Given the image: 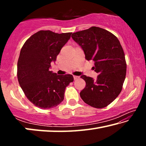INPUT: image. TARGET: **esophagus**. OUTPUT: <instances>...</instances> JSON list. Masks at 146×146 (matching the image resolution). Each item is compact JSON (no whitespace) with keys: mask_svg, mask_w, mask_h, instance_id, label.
I'll use <instances>...</instances> for the list:
<instances>
[{"mask_svg":"<svg viewBox=\"0 0 146 146\" xmlns=\"http://www.w3.org/2000/svg\"><path fill=\"white\" fill-rule=\"evenodd\" d=\"M73 78H74V80H77V79L79 78L78 76H73Z\"/></svg>","mask_w":146,"mask_h":146,"instance_id":"1","label":"esophagus"}]
</instances>
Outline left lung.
Returning a JSON list of instances; mask_svg holds the SVG:
<instances>
[{
    "label": "left lung",
    "mask_w": 146,
    "mask_h": 146,
    "mask_svg": "<svg viewBox=\"0 0 146 146\" xmlns=\"http://www.w3.org/2000/svg\"><path fill=\"white\" fill-rule=\"evenodd\" d=\"M71 37L82 49L86 60L94 61L93 69L98 74L95 80L80 76L86 83L80 97L91 107L105 108L121 92L126 75L122 46L114 35L95 26L73 33Z\"/></svg>",
    "instance_id": "8db88e82"
}]
</instances>
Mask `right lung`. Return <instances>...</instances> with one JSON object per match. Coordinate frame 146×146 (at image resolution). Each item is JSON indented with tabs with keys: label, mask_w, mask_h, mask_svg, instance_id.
<instances>
[{
	"label": "right lung",
	"mask_w": 146,
	"mask_h": 146,
	"mask_svg": "<svg viewBox=\"0 0 146 146\" xmlns=\"http://www.w3.org/2000/svg\"><path fill=\"white\" fill-rule=\"evenodd\" d=\"M71 33L39 31L21 49L17 63L19 83L28 99L36 107L57 106L64 100L66 86L74 80L71 75H58L49 71L51 62L56 61Z\"/></svg>",
	"instance_id": "obj_1"
}]
</instances>
